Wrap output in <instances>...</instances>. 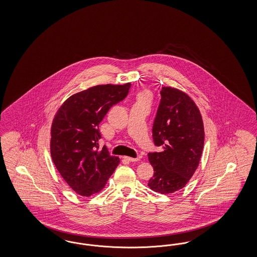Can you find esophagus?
<instances>
[{
    "label": "esophagus",
    "mask_w": 257,
    "mask_h": 257,
    "mask_svg": "<svg viewBox=\"0 0 257 257\" xmlns=\"http://www.w3.org/2000/svg\"><path fill=\"white\" fill-rule=\"evenodd\" d=\"M123 158L126 159V160H128V161H130V162L140 161V158H139V157H138V158H133V157H130V156H123Z\"/></svg>",
    "instance_id": "esophagus-1"
}]
</instances>
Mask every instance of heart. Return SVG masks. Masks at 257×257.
Returning <instances> with one entry per match:
<instances>
[{
	"label": "heart",
	"instance_id": "1",
	"mask_svg": "<svg viewBox=\"0 0 257 257\" xmlns=\"http://www.w3.org/2000/svg\"><path fill=\"white\" fill-rule=\"evenodd\" d=\"M151 100V95L149 93L148 91H142L138 95V98H137V101H146L149 102Z\"/></svg>",
	"mask_w": 257,
	"mask_h": 257
}]
</instances>
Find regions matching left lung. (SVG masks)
Returning a JSON list of instances; mask_svg holds the SVG:
<instances>
[{
  "instance_id": "obj_1",
  "label": "left lung",
  "mask_w": 257,
  "mask_h": 257,
  "mask_svg": "<svg viewBox=\"0 0 257 257\" xmlns=\"http://www.w3.org/2000/svg\"><path fill=\"white\" fill-rule=\"evenodd\" d=\"M161 101L153 126V138L160 153H149L154 176L152 190L171 194L186 187L197 170L204 143L202 115L187 93L163 86Z\"/></svg>"
}]
</instances>
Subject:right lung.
<instances>
[{
  "mask_svg": "<svg viewBox=\"0 0 257 257\" xmlns=\"http://www.w3.org/2000/svg\"><path fill=\"white\" fill-rule=\"evenodd\" d=\"M124 85H99L71 95L55 113L51 127V156L70 188L84 197L99 193L119 163L103 146L99 124L109 109L129 92Z\"/></svg>",
  "mask_w": 257,
  "mask_h": 257,
  "instance_id": "right-lung-1",
  "label": "right lung"
}]
</instances>
